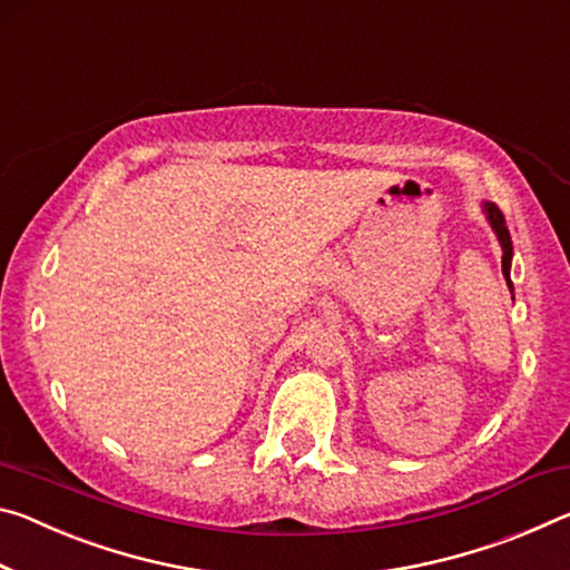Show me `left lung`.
<instances>
[{"instance_id": "obj_1", "label": "left lung", "mask_w": 570, "mask_h": 570, "mask_svg": "<svg viewBox=\"0 0 570 570\" xmlns=\"http://www.w3.org/2000/svg\"><path fill=\"white\" fill-rule=\"evenodd\" d=\"M487 210V218H490L492 228L497 233V238H500V246H502V274L504 278H508V286L512 292V284H510V261H512V240H510V230H508V223H504V215L500 207H497L494 203H487L484 205Z\"/></svg>"}]
</instances>
